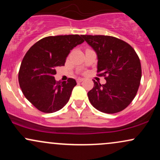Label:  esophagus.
<instances>
[{
    "label": "esophagus",
    "mask_w": 160,
    "mask_h": 160,
    "mask_svg": "<svg viewBox=\"0 0 160 160\" xmlns=\"http://www.w3.org/2000/svg\"><path fill=\"white\" fill-rule=\"evenodd\" d=\"M83 80H84L83 78H78V82H79L83 81Z\"/></svg>",
    "instance_id": "obj_1"
}]
</instances>
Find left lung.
<instances>
[{
    "label": "left lung",
    "instance_id": "left-lung-1",
    "mask_svg": "<svg viewBox=\"0 0 160 160\" xmlns=\"http://www.w3.org/2000/svg\"><path fill=\"white\" fill-rule=\"evenodd\" d=\"M98 57L97 73L105 84L94 82L88 92L95 108L106 113H118L132 102L141 78L140 59L135 49L123 40L112 36L82 35Z\"/></svg>",
    "mask_w": 160,
    "mask_h": 160
}]
</instances>
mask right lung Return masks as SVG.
<instances>
[{"label":"right lung","instance_id":"right-lung-1","mask_svg":"<svg viewBox=\"0 0 160 160\" xmlns=\"http://www.w3.org/2000/svg\"><path fill=\"white\" fill-rule=\"evenodd\" d=\"M83 42L78 34L47 37L34 43L24 56L19 72L20 88L40 111L53 113L68 103L76 80L69 78L57 82L54 75L57 67L65 65L71 49Z\"/></svg>","mask_w":160,"mask_h":160}]
</instances>
